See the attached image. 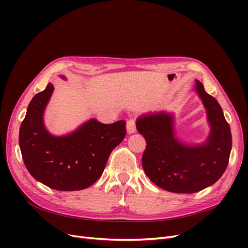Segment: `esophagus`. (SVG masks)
Masks as SVG:
<instances>
[{
    "label": "esophagus",
    "mask_w": 248,
    "mask_h": 248,
    "mask_svg": "<svg viewBox=\"0 0 248 248\" xmlns=\"http://www.w3.org/2000/svg\"><path fill=\"white\" fill-rule=\"evenodd\" d=\"M126 128H127V132L129 134L134 133L137 131V124H136V120L134 119H129L128 121H127L126 124Z\"/></svg>",
    "instance_id": "obj_1"
}]
</instances>
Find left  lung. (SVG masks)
I'll use <instances>...</instances> for the list:
<instances>
[{"mask_svg": "<svg viewBox=\"0 0 248 248\" xmlns=\"http://www.w3.org/2000/svg\"><path fill=\"white\" fill-rule=\"evenodd\" d=\"M196 90L207 110L210 134L204 144L187 145L176 138L174 115L167 111L144 115L137 129L147 147L141 164L146 175L160 188L176 193H193L214 184L226 170L232 149L230 125L217 100L201 81Z\"/></svg>", "mask_w": 248, "mask_h": 248, "instance_id": "obj_1", "label": "left lung"}]
</instances>
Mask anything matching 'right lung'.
<instances>
[{
  "label": "right lung",
  "mask_w": 248,
  "mask_h": 248,
  "mask_svg": "<svg viewBox=\"0 0 248 248\" xmlns=\"http://www.w3.org/2000/svg\"><path fill=\"white\" fill-rule=\"evenodd\" d=\"M52 92L54 86L48 82L29 104L19 129L22 159L30 174L49 188L85 189L99 179L111 151L124 140L126 122L103 124L90 119L67 136H52L43 123Z\"/></svg>",
  "instance_id": "add662e5"
}]
</instances>
